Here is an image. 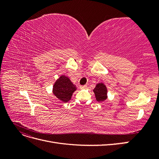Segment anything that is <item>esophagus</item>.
Here are the masks:
<instances>
[{
  "mask_svg": "<svg viewBox=\"0 0 159 159\" xmlns=\"http://www.w3.org/2000/svg\"><path fill=\"white\" fill-rule=\"evenodd\" d=\"M86 88H87V85H80V89H86Z\"/></svg>",
  "mask_w": 159,
  "mask_h": 159,
  "instance_id": "esophagus-1",
  "label": "esophagus"
}]
</instances>
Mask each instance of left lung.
Returning a JSON list of instances; mask_svg holds the SVG:
<instances>
[{
  "instance_id": "8db88e82",
  "label": "left lung",
  "mask_w": 159,
  "mask_h": 159,
  "mask_svg": "<svg viewBox=\"0 0 159 159\" xmlns=\"http://www.w3.org/2000/svg\"><path fill=\"white\" fill-rule=\"evenodd\" d=\"M95 95L96 100L98 102H103L107 98V87L103 83H99L96 85L95 88L93 90Z\"/></svg>"
}]
</instances>
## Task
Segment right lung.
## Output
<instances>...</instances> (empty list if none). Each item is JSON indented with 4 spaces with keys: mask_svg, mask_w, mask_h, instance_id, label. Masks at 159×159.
Segmentation results:
<instances>
[{
    "mask_svg": "<svg viewBox=\"0 0 159 159\" xmlns=\"http://www.w3.org/2000/svg\"><path fill=\"white\" fill-rule=\"evenodd\" d=\"M76 86L71 82L69 78L66 75H61L53 86L52 92L56 97L62 102L66 103L70 101Z\"/></svg>",
    "mask_w": 159,
    "mask_h": 159,
    "instance_id": "right-lung-1",
    "label": "right lung"
}]
</instances>
